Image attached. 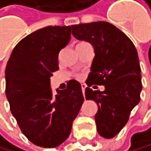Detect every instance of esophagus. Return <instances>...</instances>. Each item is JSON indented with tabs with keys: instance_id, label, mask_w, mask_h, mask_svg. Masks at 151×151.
<instances>
[{
	"instance_id": "1",
	"label": "esophagus",
	"mask_w": 151,
	"mask_h": 151,
	"mask_svg": "<svg viewBox=\"0 0 151 151\" xmlns=\"http://www.w3.org/2000/svg\"><path fill=\"white\" fill-rule=\"evenodd\" d=\"M82 91H83V94L85 95V90H86V86L85 85V83H82Z\"/></svg>"
}]
</instances>
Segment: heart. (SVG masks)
<instances>
[{"label": "heart", "instance_id": "obj_1", "mask_svg": "<svg viewBox=\"0 0 151 151\" xmlns=\"http://www.w3.org/2000/svg\"><path fill=\"white\" fill-rule=\"evenodd\" d=\"M88 45V42H80L79 44L77 45V46H83V45Z\"/></svg>", "mask_w": 151, "mask_h": 151}]
</instances>
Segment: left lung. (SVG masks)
I'll use <instances>...</instances> for the list:
<instances>
[{
    "label": "left lung",
    "instance_id": "left-lung-1",
    "mask_svg": "<svg viewBox=\"0 0 151 151\" xmlns=\"http://www.w3.org/2000/svg\"><path fill=\"white\" fill-rule=\"evenodd\" d=\"M72 35L90 42L95 57L86 88V99L98 105L95 115L98 133L113 138L127 123L131 110L140 102L141 68L133 42L125 33L106 22L71 25ZM105 86L93 91L92 84Z\"/></svg>",
    "mask_w": 151,
    "mask_h": 151
}]
</instances>
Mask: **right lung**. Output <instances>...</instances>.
<instances>
[{"label": "right lung", "mask_w": 151, "mask_h": 151, "mask_svg": "<svg viewBox=\"0 0 151 151\" xmlns=\"http://www.w3.org/2000/svg\"><path fill=\"white\" fill-rule=\"evenodd\" d=\"M71 26H46L14 47L5 68V95L22 132L42 147H56L68 138L83 96L70 80L53 94L50 77L59 69L58 55L70 41Z\"/></svg>", "instance_id": "1"}]
</instances>
